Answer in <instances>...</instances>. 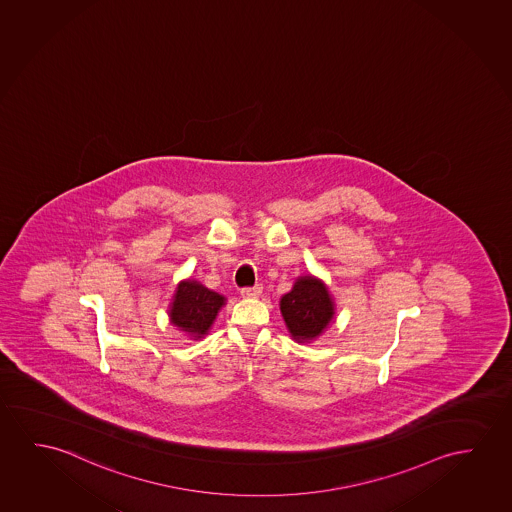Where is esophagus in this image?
Wrapping results in <instances>:
<instances>
[{"mask_svg": "<svg viewBox=\"0 0 512 512\" xmlns=\"http://www.w3.org/2000/svg\"><path fill=\"white\" fill-rule=\"evenodd\" d=\"M260 292H262V287H259V285H255V287H244L243 291H241V296L246 299L259 298Z\"/></svg>", "mask_w": 512, "mask_h": 512, "instance_id": "obj_1", "label": "esophagus"}]
</instances>
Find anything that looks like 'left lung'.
Segmentation results:
<instances>
[{
    "instance_id": "8db88e82",
    "label": "left lung",
    "mask_w": 512,
    "mask_h": 512,
    "mask_svg": "<svg viewBox=\"0 0 512 512\" xmlns=\"http://www.w3.org/2000/svg\"><path fill=\"white\" fill-rule=\"evenodd\" d=\"M333 299L328 287L314 276H299L291 292L280 299V312L296 342H310L333 321Z\"/></svg>"
}]
</instances>
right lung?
<instances>
[{
  "mask_svg": "<svg viewBox=\"0 0 512 512\" xmlns=\"http://www.w3.org/2000/svg\"><path fill=\"white\" fill-rule=\"evenodd\" d=\"M223 305L225 298L218 292L209 291L197 280H184L173 294L170 321L189 337L202 339Z\"/></svg>",
  "mask_w": 512,
  "mask_h": 512,
  "instance_id": "obj_1",
  "label": "right lung"
}]
</instances>
